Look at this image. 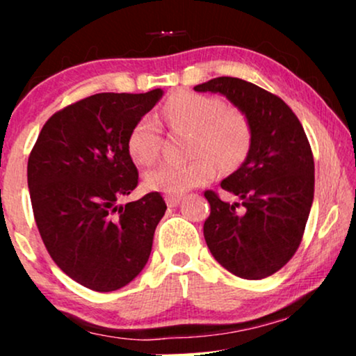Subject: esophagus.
<instances>
[{
    "label": "esophagus",
    "mask_w": 356,
    "mask_h": 356,
    "mask_svg": "<svg viewBox=\"0 0 356 356\" xmlns=\"http://www.w3.org/2000/svg\"><path fill=\"white\" fill-rule=\"evenodd\" d=\"M165 201H167L168 207H177L179 201H181V194H167V196H165Z\"/></svg>",
    "instance_id": "obj_1"
}]
</instances>
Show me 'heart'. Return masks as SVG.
Returning <instances> with one entry per match:
<instances>
[{"mask_svg":"<svg viewBox=\"0 0 356 356\" xmlns=\"http://www.w3.org/2000/svg\"><path fill=\"white\" fill-rule=\"evenodd\" d=\"M165 118L175 129L191 133L186 163H162L144 175L147 189L165 194H183L188 189L211 181L216 163L225 172L243 163L251 147V124L241 110L225 106L217 97L194 92H178L163 108ZM131 159L150 165L159 157L160 126L152 116H144L128 138Z\"/></svg>","mask_w":356,"mask_h":356,"instance_id":"b5f03b06","label":"heart"}]
</instances>
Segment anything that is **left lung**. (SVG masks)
I'll return each instance as SVG.
<instances>
[{"label": "left lung", "mask_w": 356, "mask_h": 356, "mask_svg": "<svg viewBox=\"0 0 356 356\" xmlns=\"http://www.w3.org/2000/svg\"><path fill=\"white\" fill-rule=\"evenodd\" d=\"M222 94L246 115L251 147L220 183L240 201L206 191L211 216L204 238L218 264L241 279H266L298 250L314 197V160L303 126L289 105L251 82L216 77L194 87Z\"/></svg>", "instance_id": "1"}]
</instances>
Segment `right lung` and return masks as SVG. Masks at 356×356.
<instances>
[{
	"instance_id": "right-lung-1",
	"label": "right lung",
	"mask_w": 356,
	"mask_h": 356,
	"mask_svg": "<svg viewBox=\"0 0 356 356\" xmlns=\"http://www.w3.org/2000/svg\"><path fill=\"white\" fill-rule=\"evenodd\" d=\"M104 92L58 111L43 124L27 163L33 217L51 259L95 291L128 285L147 264L154 232L167 211L159 193L124 206L138 186L128 138L162 99Z\"/></svg>"
}]
</instances>
